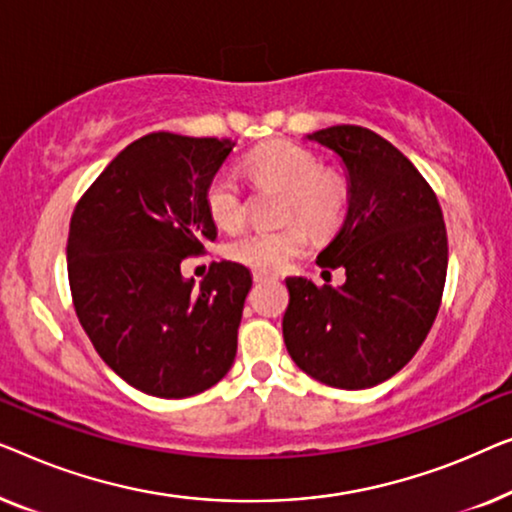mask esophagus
Returning a JSON list of instances; mask_svg holds the SVG:
<instances>
[{
    "label": "esophagus",
    "mask_w": 512,
    "mask_h": 512,
    "mask_svg": "<svg viewBox=\"0 0 512 512\" xmlns=\"http://www.w3.org/2000/svg\"><path fill=\"white\" fill-rule=\"evenodd\" d=\"M253 278H255V283H266V280H271L269 273H264V271H255Z\"/></svg>",
    "instance_id": "esophagus-1"
}]
</instances>
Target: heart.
Masks as SVG:
<instances>
[{
    "label": "heart",
    "instance_id": "obj_1",
    "mask_svg": "<svg viewBox=\"0 0 512 512\" xmlns=\"http://www.w3.org/2000/svg\"><path fill=\"white\" fill-rule=\"evenodd\" d=\"M250 176L285 190V218L299 215L318 236L338 229L348 208V183L334 171L322 169L320 157L304 146L276 141L248 157ZM206 206L215 225L236 229L246 215L243 192L232 171L222 169L211 178ZM301 222L278 229H246L227 243V255L257 271H280L306 253L311 234Z\"/></svg>",
    "mask_w": 512,
    "mask_h": 512
}]
</instances>
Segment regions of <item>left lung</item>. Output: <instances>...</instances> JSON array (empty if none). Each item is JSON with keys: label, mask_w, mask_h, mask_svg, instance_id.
Segmentation results:
<instances>
[{"label": "left lung", "mask_w": 512, "mask_h": 512, "mask_svg": "<svg viewBox=\"0 0 512 512\" xmlns=\"http://www.w3.org/2000/svg\"><path fill=\"white\" fill-rule=\"evenodd\" d=\"M341 157L348 213L322 269L338 287L290 276L283 338L294 364L338 390H366L401 371L427 338L448 273V234L434 190L406 155L366 127L306 136Z\"/></svg>", "instance_id": "obj_1"}]
</instances>
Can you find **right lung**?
<instances>
[{"label": "right lung", "instance_id": "obj_1", "mask_svg": "<svg viewBox=\"0 0 512 512\" xmlns=\"http://www.w3.org/2000/svg\"><path fill=\"white\" fill-rule=\"evenodd\" d=\"M229 139L155 132L129 143L71 215L67 269L85 334L127 385L183 399L225 378L253 276L213 262L194 285L181 262L218 229L206 190Z\"/></svg>", "mask_w": 512, "mask_h": 512}]
</instances>
